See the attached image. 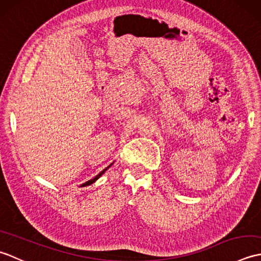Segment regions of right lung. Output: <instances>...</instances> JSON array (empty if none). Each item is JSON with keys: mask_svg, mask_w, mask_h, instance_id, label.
<instances>
[{"mask_svg": "<svg viewBox=\"0 0 261 261\" xmlns=\"http://www.w3.org/2000/svg\"><path fill=\"white\" fill-rule=\"evenodd\" d=\"M111 166H112V164H111L110 166H108V167H107V168H105V169H103V170L101 171V173H99L98 175H96L95 177H94V178H92L91 180H87V181H85V182H84V184H82V187H84V186H88V185H91V184H93V182H95V181H96V180H97V179L99 178V177H101V176H102V175H103V174L105 173V171H107V170H108V169H109V168L111 167Z\"/></svg>", "mask_w": 261, "mask_h": 261, "instance_id": "add662e5", "label": "right lung"}]
</instances>
